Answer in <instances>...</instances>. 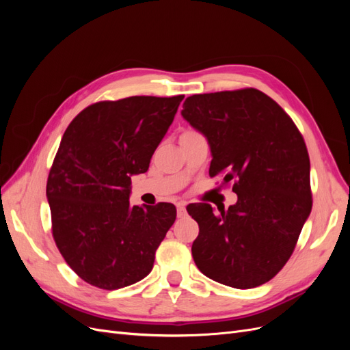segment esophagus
Segmentation results:
<instances>
[{
  "label": "esophagus",
  "mask_w": 350,
  "mask_h": 350,
  "mask_svg": "<svg viewBox=\"0 0 350 350\" xmlns=\"http://www.w3.org/2000/svg\"><path fill=\"white\" fill-rule=\"evenodd\" d=\"M185 206H187V203H185V201H179V203L176 204V210H178V216H179V217H183V216H185V213H187V210H185Z\"/></svg>",
  "instance_id": "esophagus-1"
}]
</instances>
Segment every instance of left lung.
Listing matches in <instances>:
<instances>
[{"mask_svg": "<svg viewBox=\"0 0 350 350\" xmlns=\"http://www.w3.org/2000/svg\"><path fill=\"white\" fill-rule=\"evenodd\" d=\"M183 118L210 147V176L234 181L228 210L187 207L200 228L193 258L204 276L237 289L269 282L292 256L312 207L310 157L301 133L257 89L193 94Z\"/></svg>", "mask_w": 350, "mask_h": 350, "instance_id": "8db88e82", "label": "left lung"}]
</instances>
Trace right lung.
<instances>
[{
	"instance_id": "obj_1",
	"label": "right lung",
	"mask_w": 350,
	"mask_h": 350,
	"mask_svg": "<svg viewBox=\"0 0 350 350\" xmlns=\"http://www.w3.org/2000/svg\"><path fill=\"white\" fill-rule=\"evenodd\" d=\"M184 96H131L83 109L62 135L46 184L52 235L68 266L100 289L144 279L176 219L171 203L131 206Z\"/></svg>"
}]
</instances>
